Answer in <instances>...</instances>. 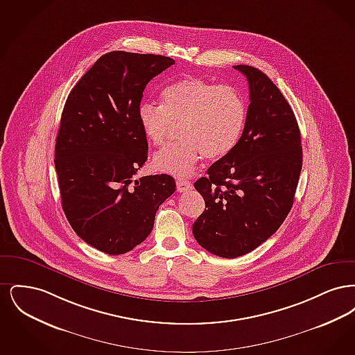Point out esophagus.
<instances>
[{"mask_svg":"<svg viewBox=\"0 0 355 355\" xmlns=\"http://www.w3.org/2000/svg\"><path fill=\"white\" fill-rule=\"evenodd\" d=\"M177 190L180 191V193H184V191H187V190H190L193 185H191V182H189V181H182V180H177Z\"/></svg>","mask_w":355,"mask_h":355,"instance_id":"1","label":"esophagus"}]
</instances>
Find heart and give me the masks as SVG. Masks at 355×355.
Masks as SVG:
<instances>
[{"label":"heart","mask_w":355,"mask_h":355,"mask_svg":"<svg viewBox=\"0 0 355 355\" xmlns=\"http://www.w3.org/2000/svg\"><path fill=\"white\" fill-rule=\"evenodd\" d=\"M248 117L241 92L198 77H185L162 92V105L142 102L138 122L148 141L162 146L175 125L180 142L155 153L153 168L175 177L190 175L203 155L220 161L236 149Z\"/></svg>","instance_id":"obj_1"}]
</instances>
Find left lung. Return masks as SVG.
<instances>
[{
  "label": "left lung",
  "instance_id": "obj_1",
  "mask_svg": "<svg viewBox=\"0 0 355 355\" xmlns=\"http://www.w3.org/2000/svg\"><path fill=\"white\" fill-rule=\"evenodd\" d=\"M234 69L249 84L243 133L236 149L194 184L205 210L193 223V236L222 258L250 253L278 230L302 169L300 128L281 90L257 68Z\"/></svg>",
  "mask_w": 355,
  "mask_h": 355
}]
</instances>
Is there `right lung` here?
<instances>
[{
	"instance_id": "right-lung-1",
	"label": "right lung",
	"mask_w": 355,
	"mask_h": 355,
	"mask_svg": "<svg viewBox=\"0 0 355 355\" xmlns=\"http://www.w3.org/2000/svg\"><path fill=\"white\" fill-rule=\"evenodd\" d=\"M171 65L165 55L106 53L65 102L54 152L61 203L77 236L102 253H128L144 242L175 191L168 174L133 178L148 159L138 122L144 90Z\"/></svg>"
}]
</instances>
